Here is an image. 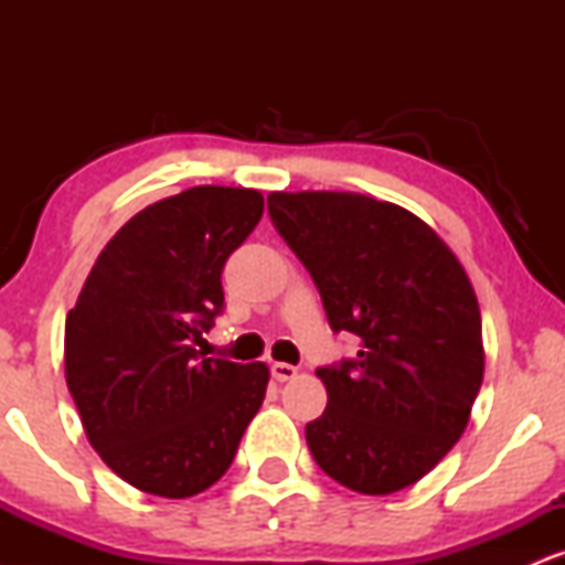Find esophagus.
I'll use <instances>...</instances> for the list:
<instances>
[{"label":"esophagus","instance_id":"obj_1","mask_svg":"<svg viewBox=\"0 0 565 565\" xmlns=\"http://www.w3.org/2000/svg\"><path fill=\"white\" fill-rule=\"evenodd\" d=\"M270 374H274V380L278 382H289L297 377V369L291 364H284V361H276V364H270Z\"/></svg>","mask_w":565,"mask_h":565}]
</instances>
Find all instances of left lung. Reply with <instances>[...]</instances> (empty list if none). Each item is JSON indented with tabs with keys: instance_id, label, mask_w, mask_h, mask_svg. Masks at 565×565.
<instances>
[{
	"instance_id": "obj_1",
	"label": "left lung",
	"mask_w": 565,
	"mask_h": 565,
	"mask_svg": "<svg viewBox=\"0 0 565 565\" xmlns=\"http://www.w3.org/2000/svg\"><path fill=\"white\" fill-rule=\"evenodd\" d=\"M268 212L359 359L319 369L327 408L305 425L319 468L359 494H395L462 438L483 382L481 308L425 220L364 193L274 191Z\"/></svg>"
}]
</instances>
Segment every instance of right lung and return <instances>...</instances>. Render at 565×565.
<instances>
[{
    "instance_id": "add662e5",
    "label": "right lung",
    "mask_w": 565,
    "mask_h": 565,
    "mask_svg": "<svg viewBox=\"0 0 565 565\" xmlns=\"http://www.w3.org/2000/svg\"><path fill=\"white\" fill-rule=\"evenodd\" d=\"M263 217L255 188L196 185L153 201L103 246L66 316V382L93 449L146 494L210 489L263 406V361L199 353L220 274Z\"/></svg>"
}]
</instances>
